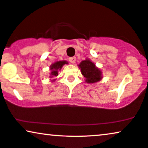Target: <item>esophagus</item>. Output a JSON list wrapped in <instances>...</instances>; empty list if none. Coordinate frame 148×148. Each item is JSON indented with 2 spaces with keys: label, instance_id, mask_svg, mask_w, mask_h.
Instances as JSON below:
<instances>
[{
  "label": "esophagus",
  "instance_id": "34e87169",
  "mask_svg": "<svg viewBox=\"0 0 148 148\" xmlns=\"http://www.w3.org/2000/svg\"><path fill=\"white\" fill-rule=\"evenodd\" d=\"M76 60V58L75 57H72L69 58V61H70L71 63H75Z\"/></svg>",
  "mask_w": 148,
  "mask_h": 148
}]
</instances>
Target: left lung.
<instances>
[{
  "label": "left lung",
  "instance_id": "8db88e82",
  "mask_svg": "<svg viewBox=\"0 0 148 148\" xmlns=\"http://www.w3.org/2000/svg\"><path fill=\"white\" fill-rule=\"evenodd\" d=\"M78 67L87 83H95L102 79V72L89 59L82 61Z\"/></svg>",
  "mask_w": 148,
  "mask_h": 148
}]
</instances>
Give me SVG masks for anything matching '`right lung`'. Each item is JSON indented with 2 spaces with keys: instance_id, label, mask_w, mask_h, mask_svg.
Here are the masks:
<instances>
[{
  "instance_id": "obj_1",
  "label": "right lung",
  "mask_w": 148,
  "mask_h": 148,
  "mask_svg": "<svg viewBox=\"0 0 148 148\" xmlns=\"http://www.w3.org/2000/svg\"><path fill=\"white\" fill-rule=\"evenodd\" d=\"M68 61H59L52 63V64L50 66V70H51L50 77L53 78L58 76V71L60 70L62 68L63 65L68 64ZM54 80H55V79H54L53 81Z\"/></svg>"
}]
</instances>
